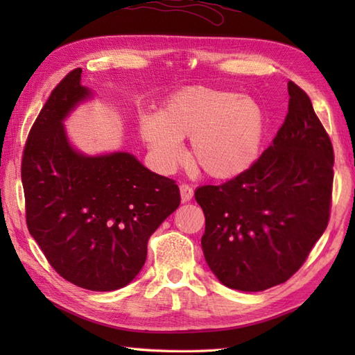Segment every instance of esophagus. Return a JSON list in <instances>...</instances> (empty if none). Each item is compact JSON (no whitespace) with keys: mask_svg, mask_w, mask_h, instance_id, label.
<instances>
[{"mask_svg":"<svg viewBox=\"0 0 355 355\" xmlns=\"http://www.w3.org/2000/svg\"><path fill=\"white\" fill-rule=\"evenodd\" d=\"M180 195H182V201H191L193 197V189L189 184H180Z\"/></svg>","mask_w":355,"mask_h":355,"instance_id":"1","label":"esophagus"}]
</instances>
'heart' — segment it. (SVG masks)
I'll list each match as a JSON object with an SVG mask.
<instances>
[{
	"instance_id": "obj_1",
	"label": "heart",
	"mask_w": 355,
	"mask_h": 355,
	"mask_svg": "<svg viewBox=\"0 0 355 355\" xmlns=\"http://www.w3.org/2000/svg\"><path fill=\"white\" fill-rule=\"evenodd\" d=\"M140 134L154 163L171 172L191 139L195 163L214 178H232L252 166L262 139V112L247 97L212 87H189L166 101L162 114L140 119Z\"/></svg>"
}]
</instances>
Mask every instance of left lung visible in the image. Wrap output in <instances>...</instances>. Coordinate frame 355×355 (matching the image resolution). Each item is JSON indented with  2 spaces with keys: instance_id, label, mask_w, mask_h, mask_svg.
Returning <instances> with one entry per match:
<instances>
[{
  "instance_id": "1",
  "label": "left lung",
  "mask_w": 355,
  "mask_h": 355,
  "mask_svg": "<svg viewBox=\"0 0 355 355\" xmlns=\"http://www.w3.org/2000/svg\"><path fill=\"white\" fill-rule=\"evenodd\" d=\"M288 114L247 171L201 186L209 268L233 290L263 291L302 267L329 221L334 150L310 97L288 82Z\"/></svg>"
}]
</instances>
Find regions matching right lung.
Wrapping results in <instances>:
<instances>
[{
  "mask_svg": "<svg viewBox=\"0 0 355 355\" xmlns=\"http://www.w3.org/2000/svg\"><path fill=\"white\" fill-rule=\"evenodd\" d=\"M80 74L59 82L30 130L21 163L26 221L64 279L112 291L139 275L149 236L182 198L173 180L130 153L89 157L70 145L62 120L92 96Z\"/></svg>",
  "mask_w": 355,
  "mask_h": 355,
  "instance_id": "add662e5",
  "label": "right lung"
}]
</instances>
